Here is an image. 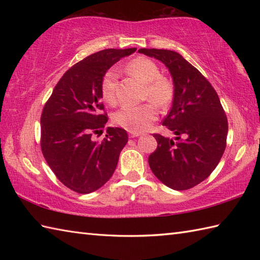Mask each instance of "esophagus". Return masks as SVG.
I'll use <instances>...</instances> for the list:
<instances>
[{
	"mask_svg": "<svg viewBox=\"0 0 260 260\" xmlns=\"http://www.w3.org/2000/svg\"><path fill=\"white\" fill-rule=\"evenodd\" d=\"M139 136H141V133H134V132H131L129 133L131 139H134V137H139Z\"/></svg>",
	"mask_w": 260,
	"mask_h": 260,
	"instance_id": "esophagus-1",
	"label": "esophagus"
}]
</instances>
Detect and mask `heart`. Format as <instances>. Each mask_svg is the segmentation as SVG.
<instances>
[{"instance_id":"1","label":"heart","mask_w":260,"mask_h":260,"mask_svg":"<svg viewBox=\"0 0 260 260\" xmlns=\"http://www.w3.org/2000/svg\"><path fill=\"white\" fill-rule=\"evenodd\" d=\"M127 73L146 84L145 98L151 99L158 107L167 108L174 98V85L168 77L161 76L158 66L153 60L137 57L126 66ZM118 74L112 68L104 74L101 82V91L105 102L115 105L117 102ZM157 118V109L152 103L140 106H124L114 114V123L123 128L141 133Z\"/></svg>"}]
</instances>
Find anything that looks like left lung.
Segmentation results:
<instances>
[{"mask_svg": "<svg viewBox=\"0 0 260 260\" xmlns=\"http://www.w3.org/2000/svg\"><path fill=\"white\" fill-rule=\"evenodd\" d=\"M139 52L162 61L174 84L172 108L162 125L176 136L172 140L153 134L157 147L148 164L154 175L171 189H191L206 180L222 157L227 116L211 84L180 53L145 48Z\"/></svg>", "mask_w": 260, "mask_h": 260, "instance_id": "8db88e82", "label": "left lung"}]
</instances>
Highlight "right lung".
<instances>
[{
	"label": "right lung",
	"instance_id": "add662e5",
	"mask_svg": "<svg viewBox=\"0 0 260 260\" xmlns=\"http://www.w3.org/2000/svg\"><path fill=\"white\" fill-rule=\"evenodd\" d=\"M136 48L105 49L68 69L54 87L41 115V151L63 185L87 194L112 178L119 154L128 141L126 131L108 127L98 142L108 117L102 103L104 74Z\"/></svg>",
	"mask_w": 260,
	"mask_h": 260
}]
</instances>
